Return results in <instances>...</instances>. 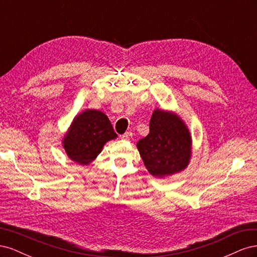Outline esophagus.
<instances>
[{
	"label": "esophagus",
	"mask_w": 257,
	"mask_h": 257,
	"mask_svg": "<svg viewBox=\"0 0 257 257\" xmlns=\"http://www.w3.org/2000/svg\"><path fill=\"white\" fill-rule=\"evenodd\" d=\"M132 136H133V134H132L131 132H126L125 134H123V135L121 136V138L124 139V141H130V139H132Z\"/></svg>",
	"instance_id": "34e87169"
}]
</instances>
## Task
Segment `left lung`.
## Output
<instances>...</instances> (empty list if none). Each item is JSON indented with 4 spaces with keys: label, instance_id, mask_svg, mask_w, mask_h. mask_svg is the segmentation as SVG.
<instances>
[{
    "label": "left lung",
    "instance_id": "obj_1",
    "mask_svg": "<svg viewBox=\"0 0 257 257\" xmlns=\"http://www.w3.org/2000/svg\"><path fill=\"white\" fill-rule=\"evenodd\" d=\"M144 164L152 176L165 178L181 173L192 157V136L176 112L155 108L150 133L137 143Z\"/></svg>",
    "mask_w": 257,
    "mask_h": 257
}]
</instances>
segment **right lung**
I'll return each instance as SVG.
<instances>
[{
	"mask_svg": "<svg viewBox=\"0 0 257 257\" xmlns=\"http://www.w3.org/2000/svg\"><path fill=\"white\" fill-rule=\"evenodd\" d=\"M118 137L108 116L99 110L85 109L76 114L62 139L69 160L87 166L102 152L106 143Z\"/></svg>",
	"mask_w": 257,
	"mask_h": 257,
	"instance_id": "add662e5",
	"label": "right lung"
}]
</instances>
